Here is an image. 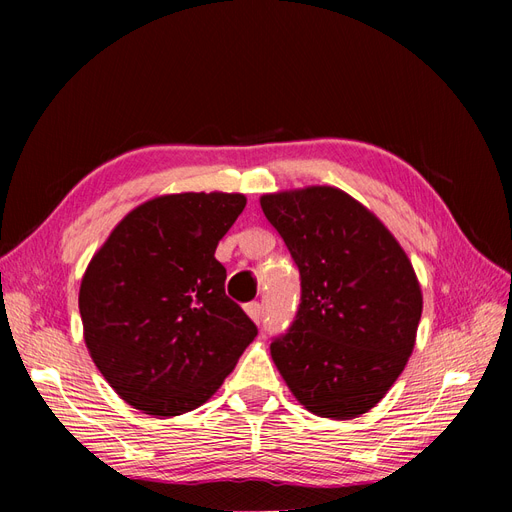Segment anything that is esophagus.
I'll list each match as a JSON object with an SVG mask.
<instances>
[{
	"label": "esophagus",
	"mask_w": 512,
	"mask_h": 512,
	"mask_svg": "<svg viewBox=\"0 0 512 512\" xmlns=\"http://www.w3.org/2000/svg\"><path fill=\"white\" fill-rule=\"evenodd\" d=\"M245 314L250 316V318L258 324V322H260V316H262V307H260V303H258V301L247 303V305H245Z\"/></svg>",
	"instance_id": "34e87169"
}]
</instances>
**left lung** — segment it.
I'll return each instance as SVG.
<instances>
[{
    "label": "left lung",
    "mask_w": 512,
    "mask_h": 512,
    "mask_svg": "<svg viewBox=\"0 0 512 512\" xmlns=\"http://www.w3.org/2000/svg\"><path fill=\"white\" fill-rule=\"evenodd\" d=\"M301 273V305L271 356L309 412L350 421L404 371L423 292L412 262L374 213L331 185L260 196Z\"/></svg>",
    "instance_id": "8db88e82"
}]
</instances>
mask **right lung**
<instances>
[{
    "label": "right lung",
    "mask_w": 512,
    "mask_h": 512,
    "mask_svg": "<svg viewBox=\"0 0 512 512\" xmlns=\"http://www.w3.org/2000/svg\"><path fill=\"white\" fill-rule=\"evenodd\" d=\"M243 194L181 192L147 200L91 258L79 290L85 346L113 391L151 416L203 406L258 335L226 297L215 247Z\"/></svg>",
    "instance_id": "obj_1"
}]
</instances>
